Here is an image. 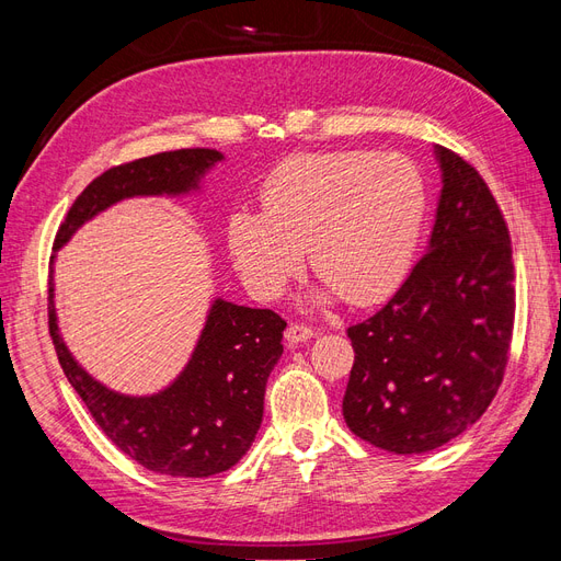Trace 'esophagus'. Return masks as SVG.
<instances>
[{
	"mask_svg": "<svg viewBox=\"0 0 561 561\" xmlns=\"http://www.w3.org/2000/svg\"><path fill=\"white\" fill-rule=\"evenodd\" d=\"M316 332L307 325H299V322H293L290 328L285 330V339L287 344H301V342H309V339H313Z\"/></svg>",
	"mask_w": 561,
	"mask_h": 561,
	"instance_id": "obj_1",
	"label": "esophagus"
}]
</instances>
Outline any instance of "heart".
Masks as SVG:
<instances>
[{
	"label": "heart",
	"mask_w": 561,
	"mask_h": 561,
	"mask_svg": "<svg viewBox=\"0 0 561 561\" xmlns=\"http://www.w3.org/2000/svg\"><path fill=\"white\" fill-rule=\"evenodd\" d=\"M426 219V184L400 154L318 151L274 168L262 184V213L229 217V250L254 295L274 299L309 264L325 285L318 299L342 295L371 307L410 274Z\"/></svg>",
	"instance_id": "1"
}]
</instances>
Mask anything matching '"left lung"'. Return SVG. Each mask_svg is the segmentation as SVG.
I'll return each instance as SVG.
<instances>
[{
    "mask_svg": "<svg viewBox=\"0 0 561 561\" xmlns=\"http://www.w3.org/2000/svg\"><path fill=\"white\" fill-rule=\"evenodd\" d=\"M428 252L375 316L348 328L355 363L344 419L393 454L447 445L478 421L503 381L515 322L511 231L494 194L451 149Z\"/></svg>",
    "mask_w": 561,
    "mask_h": 561,
    "instance_id": "left-lung-1",
    "label": "left lung"
}]
</instances>
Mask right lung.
I'll return each mask as SVG.
<instances>
[{
	"label": "right lung",
	"instance_id": "obj_1",
	"mask_svg": "<svg viewBox=\"0 0 561 561\" xmlns=\"http://www.w3.org/2000/svg\"><path fill=\"white\" fill-rule=\"evenodd\" d=\"M225 157L217 149H178L110 168L83 190L58 229L54 250L91 217L133 196H180ZM287 322L268 309L215 299L198 344L180 377L154 396H124L95 381L58 332L54 257L48 332L67 381L112 443L133 461L171 478H210L241 461L260 431L264 390L283 355Z\"/></svg>",
	"mask_w": 561,
	"mask_h": 561
}]
</instances>
